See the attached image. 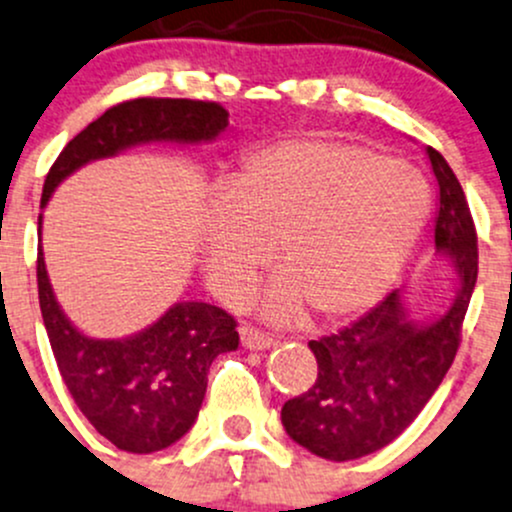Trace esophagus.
Instances as JSON below:
<instances>
[{
	"label": "esophagus",
	"mask_w": 512,
	"mask_h": 512,
	"mask_svg": "<svg viewBox=\"0 0 512 512\" xmlns=\"http://www.w3.org/2000/svg\"><path fill=\"white\" fill-rule=\"evenodd\" d=\"M240 341L242 346L250 348V351H265V348L274 346V338L270 333L260 331V328L252 326H240Z\"/></svg>",
	"instance_id": "34e87169"
}]
</instances>
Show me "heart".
Here are the masks:
<instances>
[{"instance_id":"obj_1","label":"heart","mask_w":512,"mask_h":512,"mask_svg":"<svg viewBox=\"0 0 512 512\" xmlns=\"http://www.w3.org/2000/svg\"><path fill=\"white\" fill-rule=\"evenodd\" d=\"M432 198L407 166L351 142L294 137L247 154L225 181L206 230V270L238 294L262 265L282 272L265 297L270 319L304 304L324 321L373 306L424 233Z\"/></svg>"}]
</instances>
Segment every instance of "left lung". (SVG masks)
Masks as SVG:
<instances>
[{
  "mask_svg": "<svg viewBox=\"0 0 512 512\" xmlns=\"http://www.w3.org/2000/svg\"><path fill=\"white\" fill-rule=\"evenodd\" d=\"M439 184L434 242L454 260L461 292L432 324L407 319L400 289L338 333L309 341L316 383L282 407L287 434L311 454L351 461L383 449L414 422L444 380L461 343L478 277V238L464 188L437 149L427 147Z\"/></svg>",
  "mask_w": 512,
  "mask_h": 512,
  "instance_id": "obj_1",
  "label": "left lung"
}]
</instances>
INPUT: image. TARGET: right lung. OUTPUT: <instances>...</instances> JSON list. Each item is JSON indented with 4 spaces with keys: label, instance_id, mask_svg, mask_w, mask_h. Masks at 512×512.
<instances>
[{
    "label": "right lung",
    "instance_id": "obj_1",
    "mask_svg": "<svg viewBox=\"0 0 512 512\" xmlns=\"http://www.w3.org/2000/svg\"><path fill=\"white\" fill-rule=\"evenodd\" d=\"M225 127L228 110L220 102L186 98L117 102L63 147L43 181L41 208L53 188L88 161L115 157L147 142H208ZM36 279L43 326L63 383L102 437L129 454H152L184 437L206 397L215 355L238 348V321L206 301H179L157 324L134 336L98 341L83 336L61 311L41 247Z\"/></svg>",
    "mask_w": 512,
    "mask_h": 512
}]
</instances>
